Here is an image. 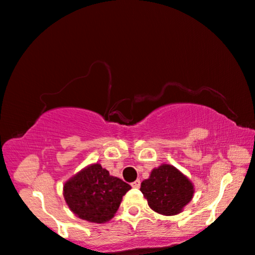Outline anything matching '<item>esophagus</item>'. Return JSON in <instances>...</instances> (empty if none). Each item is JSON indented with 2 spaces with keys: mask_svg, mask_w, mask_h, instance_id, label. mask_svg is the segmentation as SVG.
Masks as SVG:
<instances>
[{
  "mask_svg": "<svg viewBox=\"0 0 255 255\" xmlns=\"http://www.w3.org/2000/svg\"><path fill=\"white\" fill-rule=\"evenodd\" d=\"M131 186L133 187V189H139V187H140V180L139 179L134 180L133 183H131Z\"/></svg>",
  "mask_w": 255,
  "mask_h": 255,
  "instance_id": "esophagus-1",
  "label": "esophagus"
}]
</instances>
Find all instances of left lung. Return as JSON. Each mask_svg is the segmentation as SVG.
<instances>
[{"instance_id": "obj_1", "label": "left lung", "mask_w": 255, "mask_h": 255, "mask_svg": "<svg viewBox=\"0 0 255 255\" xmlns=\"http://www.w3.org/2000/svg\"><path fill=\"white\" fill-rule=\"evenodd\" d=\"M140 191L154 212L172 216L182 213L192 200L194 185L178 169L163 163L154 168L148 178L142 180Z\"/></svg>"}]
</instances>
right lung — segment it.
Masks as SVG:
<instances>
[{
    "mask_svg": "<svg viewBox=\"0 0 255 255\" xmlns=\"http://www.w3.org/2000/svg\"><path fill=\"white\" fill-rule=\"evenodd\" d=\"M131 186L114 177L100 163L87 165L66 180L63 195L66 205L79 219L106 223L115 216L123 195Z\"/></svg>",
    "mask_w": 255,
    "mask_h": 255,
    "instance_id": "obj_1",
    "label": "right lung"
}]
</instances>
